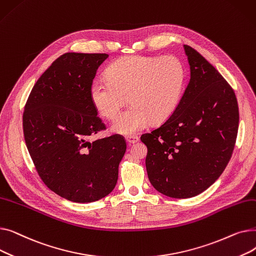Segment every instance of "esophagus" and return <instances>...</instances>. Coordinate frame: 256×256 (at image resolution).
Here are the masks:
<instances>
[{"label":"esophagus","instance_id":"1","mask_svg":"<svg viewBox=\"0 0 256 256\" xmlns=\"http://www.w3.org/2000/svg\"><path fill=\"white\" fill-rule=\"evenodd\" d=\"M126 142L130 143V144H134V143H137L139 141V137L138 136H135V135H130V136H128L126 138Z\"/></svg>","mask_w":256,"mask_h":256}]
</instances>
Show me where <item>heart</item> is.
<instances>
[{"mask_svg":"<svg viewBox=\"0 0 256 256\" xmlns=\"http://www.w3.org/2000/svg\"><path fill=\"white\" fill-rule=\"evenodd\" d=\"M108 80H93L89 96L96 111L115 119L128 100L132 104L120 114L112 130L135 134L150 124L162 122L176 110L184 82V67L178 58L128 56L112 63Z\"/></svg>","mask_w":256,"mask_h":256,"instance_id":"heart-1","label":"heart"}]
</instances>
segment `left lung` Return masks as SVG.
<instances>
[{
	"instance_id": "obj_1",
	"label": "left lung",
	"mask_w": 256,
	"mask_h": 256,
	"mask_svg": "<svg viewBox=\"0 0 256 256\" xmlns=\"http://www.w3.org/2000/svg\"><path fill=\"white\" fill-rule=\"evenodd\" d=\"M190 82L169 119L143 134L145 165L156 191L190 198L216 182L230 162L238 128L236 94L220 72L184 44Z\"/></svg>"
}]
</instances>
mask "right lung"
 <instances>
[{
  "label": "right lung",
  "instance_id": "1",
  "mask_svg": "<svg viewBox=\"0 0 256 256\" xmlns=\"http://www.w3.org/2000/svg\"><path fill=\"white\" fill-rule=\"evenodd\" d=\"M106 54L66 52L38 78L22 116L26 148L50 190L78 204L109 195L126 144L120 135L91 140L104 128L89 96Z\"/></svg>",
  "mask_w": 256,
  "mask_h": 256
}]
</instances>
